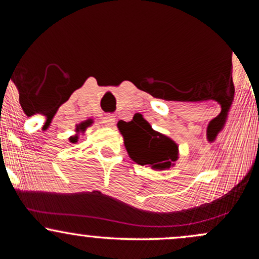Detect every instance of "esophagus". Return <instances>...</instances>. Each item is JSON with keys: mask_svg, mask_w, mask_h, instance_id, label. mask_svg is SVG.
Returning <instances> with one entry per match:
<instances>
[{"mask_svg": "<svg viewBox=\"0 0 259 259\" xmlns=\"http://www.w3.org/2000/svg\"><path fill=\"white\" fill-rule=\"evenodd\" d=\"M114 121H115V117L113 114H106L103 117V123L107 126H113L114 125Z\"/></svg>", "mask_w": 259, "mask_h": 259, "instance_id": "1", "label": "esophagus"}]
</instances>
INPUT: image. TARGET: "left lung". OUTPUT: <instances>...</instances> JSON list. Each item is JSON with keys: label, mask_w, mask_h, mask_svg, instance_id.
<instances>
[{"label": "left lung", "mask_w": 259, "mask_h": 259, "mask_svg": "<svg viewBox=\"0 0 259 259\" xmlns=\"http://www.w3.org/2000/svg\"><path fill=\"white\" fill-rule=\"evenodd\" d=\"M117 125L130 158L138 164L164 170L173 167L179 158V147L175 141L153 130L140 113L134 115L133 120H119Z\"/></svg>", "instance_id": "left-lung-1"}]
</instances>
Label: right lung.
Instances as JSON below:
<instances>
[{
    "label": "right lung",
    "instance_id": "add662e5",
    "mask_svg": "<svg viewBox=\"0 0 259 259\" xmlns=\"http://www.w3.org/2000/svg\"><path fill=\"white\" fill-rule=\"evenodd\" d=\"M91 123H92L91 119H89V120H86V121H82V123H80L79 125H78V127H76V132H78V133H79V132H85L86 127L90 126ZM69 140H70V142H73V144H75V142L78 141V135L72 136V138H70Z\"/></svg>",
    "mask_w": 259,
    "mask_h": 259
}]
</instances>
